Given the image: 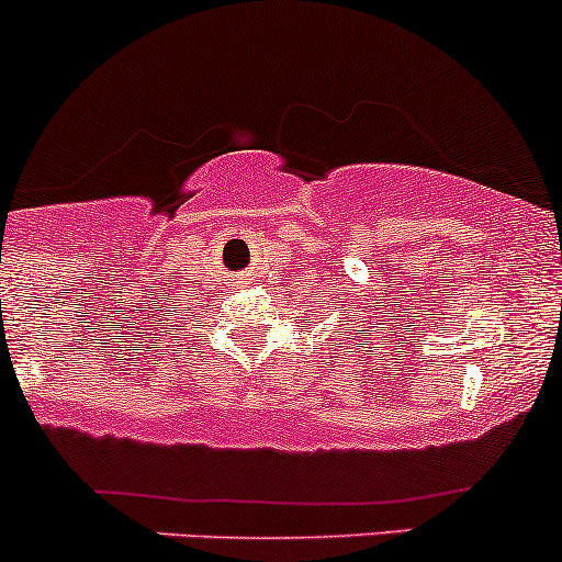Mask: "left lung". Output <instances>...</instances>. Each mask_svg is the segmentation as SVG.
I'll list each match as a JSON object with an SVG mask.
<instances>
[{"label":"left lung","instance_id":"obj_1","mask_svg":"<svg viewBox=\"0 0 562 562\" xmlns=\"http://www.w3.org/2000/svg\"><path fill=\"white\" fill-rule=\"evenodd\" d=\"M350 331H356V334H358L356 326H348V331H345V334H348V339H350ZM363 331H366V329H363Z\"/></svg>","mask_w":562,"mask_h":562}]
</instances>
